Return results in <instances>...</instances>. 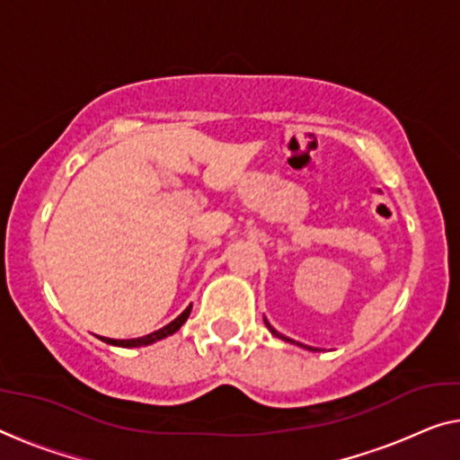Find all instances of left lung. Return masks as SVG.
I'll list each match as a JSON object with an SVG mask.
<instances>
[{"label": "left lung", "instance_id": "left-lung-1", "mask_svg": "<svg viewBox=\"0 0 460 460\" xmlns=\"http://www.w3.org/2000/svg\"><path fill=\"white\" fill-rule=\"evenodd\" d=\"M264 322H266V320H264ZM266 326H269V331L274 334V337H279V339H285V341H289V339H287V337H283V334H279L277 331H274V328L269 324V322H266ZM291 342H293V341H291Z\"/></svg>", "mask_w": 460, "mask_h": 460}]
</instances>
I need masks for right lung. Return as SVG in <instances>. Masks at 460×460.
<instances>
[{
    "label": "right lung",
    "mask_w": 460,
    "mask_h": 460,
    "mask_svg": "<svg viewBox=\"0 0 460 460\" xmlns=\"http://www.w3.org/2000/svg\"><path fill=\"white\" fill-rule=\"evenodd\" d=\"M190 312H191V305H188L186 310H183V312L180 314V316H177L173 322H169L167 326H163V328H159V331H155V332L146 334V337H140V339H126V341H119V339H105V337H101V341H105L107 345H115V347H142V345H150V342L161 341V339H164V337H169V334H173V332L180 331L183 322L188 320Z\"/></svg>",
    "instance_id": "add662e5"
}]
</instances>
